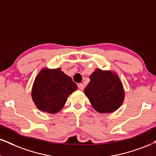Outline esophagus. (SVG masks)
<instances>
[{"instance_id":"esophagus-1","label":"esophagus","mask_w":156,"mask_h":156,"mask_svg":"<svg viewBox=\"0 0 156 156\" xmlns=\"http://www.w3.org/2000/svg\"><path fill=\"white\" fill-rule=\"evenodd\" d=\"M78 87L80 88V90H84V84H83L80 83V84H78Z\"/></svg>"}]
</instances>
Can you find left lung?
Here are the masks:
<instances>
[{
  "instance_id": "left-lung-1",
  "label": "left lung",
  "mask_w": 156,
  "mask_h": 156,
  "mask_svg": "<svg viewBox=\"0 0 156 156\" xmlns=\"http://www.w3.org/2000/svg\"><path fill=\"white\" fill-rule=\"evenodd\" d=\"M90 79L84 94L94 108L101 113L117 110L124 99L123 85L118 76L110 71L97 69Z\"/></svg>"
}]
</instances>
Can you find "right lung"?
I'll return each mask as SVG.
<instances>
[{"label":"right lung","instance_id":"right-lung-1","mask_svg":"<svg viewBox=\"0 0 156 156\" xmlns=\"http://www.w3.org/2000/svg\"><path fill=\"white\" fill-rule=\"evenodd\" d=\"M77 90V85L61 69H44L34 82L32 98L42 111L55 113L61 110L67 98Z\"/></svg>","mask_w":156,"mask_h":156}]
</instances>
